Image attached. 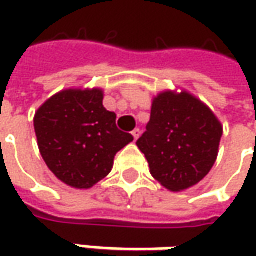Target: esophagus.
I'll return each instance as SVG.
<instances>
[{"label": "esophagus", "instance_id": "obj_1", "mask_svg": "<svg viewBox=\"0 0 256 256\" xmlns=\"http://www.w3.org/2000/svg\"><path fill=\"white\" fill-rule=\"evenodd\" d=\"M140 135H141V130H140V128H135V130H134V131H132V136H134V140H135V141H136V140H138V138H140Z\"/></svg>", "mask_w": 256, "mask_h": 256}]
</instances>
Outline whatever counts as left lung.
Masks as SVG:
<instances>
[{
	"instance_id": "left-lung-1",
	"label": "left lung",
	"mask_w": 256,
	"mask_h": 256,
	"mask_svg": "<svg viewBox=\"0 0 256 256\" xmlns=\"http://www.w3.org/2000/svg\"><path fill=\"white\" fill-rule=\"evenodd\" d=\"M221 136V122L205 104L185 91H165L154 98L151 120L136 145L156 181L184 191L211 171Z\"/></svg>"
}]
</instances>
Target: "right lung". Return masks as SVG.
I'll use <instances>...</instances> for the list:
<instances>
[{
    "mask_svg": "<svg viewBox=\"0 0 256 256\" xmlns=\"http://www.w3.org/2000/svg\"><path fill=\"white\" fill-rule=\"evenodd\" d=\"M101 90H65L35 112L34 128L46 166L66 185L88 190L104 180L114 158L134 141L102 105Z\"/></svg>",
    "mask_w": 256,
    "mask_h": 256,
    "instance_id": "obj_1",
    "label": "right lung"
}]
</instances>
